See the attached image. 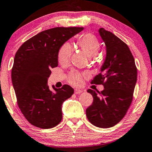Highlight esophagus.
I'll return each instance as SVG.
<instances>
[{
    "label": "esophagus",
    "instance_id": "esophagus-1",
    "mask_svg": "<svg viewBox=\"0 0 152 152\" xmlns=\"http://www.w3.org/2000/svg\"><path fill=\"white\" fill-rule=\"evenodd\" d=\"M83 93V90H79V89H75L74 90V93L76 94V95H78V94H80Z\"/></svg>",
    "mask_w": 152,
    "mask_h": 152
}]
</instances>
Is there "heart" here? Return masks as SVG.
<instances>
[{
	"label": "heart",
	"mask_w": 152,
	"mask_h": 152,
	"mask_svg": "<svg viewBox=\"0 0 152 152\" xmlns=\"http://www.w3.org/2000/svg\"><path fill=\"white\" fill-rule=\"evenodd\" d=\"M76 45L88 56L97 55L100 49V43L97 37L92 34H86L78 38L76 42ZM72 53V48L69 43H64L61 46L57 53V59L60 64L66 65L69 62ZM86 76L85 74L78 71H72L67 76V82L74 86H80Z\"/></svg>",
	"instance_id": "b5f03b06"
}]
</instances>
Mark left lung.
<instances>
[{
  "label": "left lung",
  "instance_id": "left-lung-1",
  "mask_svg": "<svg viewBox=\"0 0 152 152\" xmlns=\"http://www.w3.org/2000/svg\"><path fill=\"white\" fill-rule=\"evenodd\" d=\"M99 33L106 45L107 56L101 72L91 83L102 84L104 89L100 93L88 90L93 102L86 109V116L94 126L108 128L122 120L131 104L137 82V67L126 43L103 28H99Z\"/></svg>",
  "mask_w": 152,
  "mask_h": 152
}]
</instances>
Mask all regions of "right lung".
<instances>
[{
  "label": "right lung",
  "mask_w": 152,
  "mask_h": 152,
  "mask_svg": "<svg viewBox=\"0 0 152 152\" xmlns=\"http://www.w3.org/2000/svg\"><path fill=\"white\" fill-rule=\"evenodd\" d=\"M83 27H55L25 41L15 54L12 82L17 104L25 118L36 127L48 129L62 121V103L74 94L68 85L51 91L48 86L50 69L58 65L59 49Z\"/></svg>",
  "instance_id": "add662e5"
}]
</instances>
